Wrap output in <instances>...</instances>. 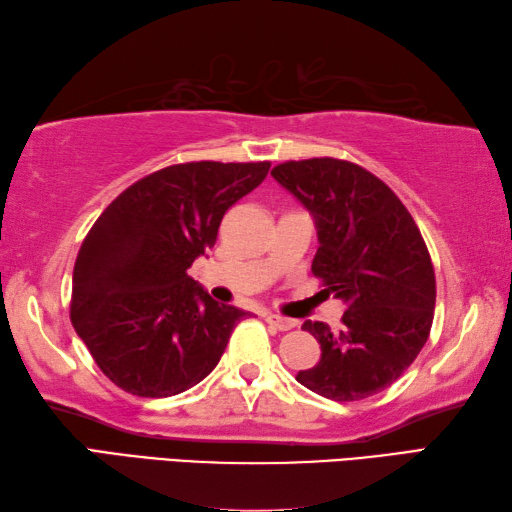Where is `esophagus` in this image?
Wrapping results in <instances>:
<instances>
[{"label":"esophagus","instance_id":"esophagus-1","mask_svg":"<svg viewBox=\"0 0 512 512\" xmlns=\"http://www.w3.org/2000/svg\"><path fill=\"white\" fill-rule=\"evenodd\" d=\"M266 322H268L270 326H275L277 330H290V328H295L293 319L282 317V315H275V313H268V315H266Z\"/></svg>","mask_w":512,"mask_h":512}]
</instances>
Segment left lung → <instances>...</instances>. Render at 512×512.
<instances>
[{
	"mask_svg": "<svg viewBox=\"0 0 512 512\" xmlns=\"http://www.w3.org/2000/svg\"><path fill=\"white\" fill-rule=\"evenodd\" d=\"M270 175L313 215V275L348 306L339 330L304 322L322 359L297 382L333 402L375 395L415 362L433 326L435 270L424 237L393 190L353 162L302 159Z\"/></svg>",
	"mask_w": 512,
	"mask_h": 512,
	"instance_id": "left-lung-1",
	"label": "left lung"
}]
</instances>
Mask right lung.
<instances>
[{
  "instance_id": "1",
  "label": "right lung",
  "mask_w": 512,
  "mask_h": 512,
  "mask_svg": "<svg viewBox=\"0 0 512 512\" xmlns=\"http://www.w3.org/2000/svg\"><path fill=\"white\" fill-rule=\"evenodd\" d=\"M270 162H188L150 173L110 202L73 270L70 322L102 373L130 395H179L217 366L246 313L188 275L226 210Z\"/></svg>"
}]
</instances>
